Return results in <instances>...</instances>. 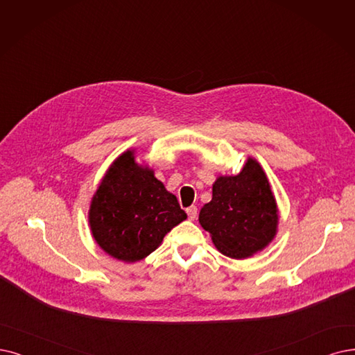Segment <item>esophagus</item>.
<instances>
[{
    "mask_svg": "<svg viewBox=\"0 0 355 355\" xmlns=\"http://www.w3.org/2000/svg\"><path fill=\"white\" fill-rule=\"evenodd\" d=\"M187 214H188L189 220H195V218H196V216H198V208H196L195 205H192V207L187 208Z\"/></svg>",
    "mask_w": 355,
    "mask_h": 355,
    "instance_id": "obj_1",
    "label": "esophagus"
}]
</instances>
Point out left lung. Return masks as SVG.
<instances>
[{"label": "left lung", "mask_w": 355, "mask_h": 355, "mask_svg": "<svg viewBox=\"0 0 355 355\" xmlns=\"http://www.w3.org/2000/svg\"><path fill=\"white\" fill-rule=\"evenodd\" d=\"M200 224L225 257L245 259L272 242L278 208L261 164L249 157L236 176H218Z\"/></svg>", "instance_id": "left-lung-1"}]
</instances>
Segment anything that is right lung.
<instances>
[{
    "label": "right lung",
    "instance_id": "obj_1",
    "mask_svg": "<svg viewBox=\"0 0 355 355\" xmlns=\"http://www.w3.org/2000/svg\"><path fill=\"white\" fill-rule=\"evenodd\" d=\"M187 217L153 168L135 162L134 150H126L110 164L89 209L96 243L123 262L148 257Z\"/></svg>",
    "mask_w": 355,
    "mask_h": 355
}]
</instances>
